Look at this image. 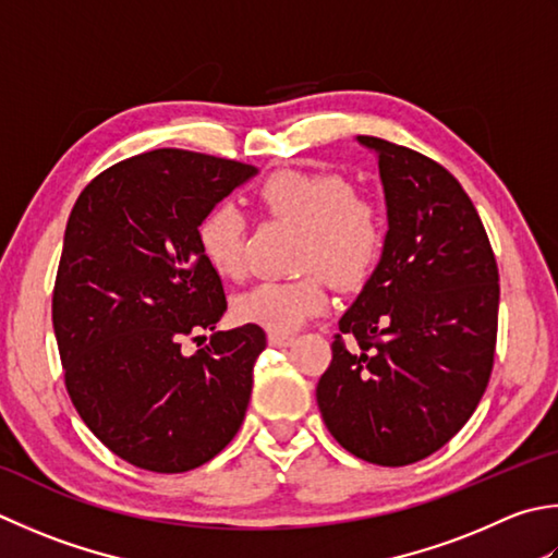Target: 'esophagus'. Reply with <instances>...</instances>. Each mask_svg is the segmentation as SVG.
I'll list each match as a JSON object with an SVG mask.
<instances>
[{
  "mask_svg": "<svg viewBox=\"0 0 558 558\" xmlns=\"http://www.w3.org/2000/svg\"><path fill=\"white\" fill-rule=\"evenodd\" d=\"M268 343L276 345V348L288 345V343H292V336L290 333H280V331H270L268 333Z\"/></svg>",
  "mask_w": 558,
  "mask_h": 558,
  "instance_id": "esophagus-1",
  "label": "esophagus"
}]
</instances>
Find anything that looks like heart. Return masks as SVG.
<instances>
[{
  "instance_id": "1",
  "label": "heart",
  "mask_w": 558,
  "mask_h": 558,
  "mask_svg": "<svg viewBox=\"0 0 558 558\" xmlns=\"http://www.w3.org/2000/svg\"><path fill=\"white\" fill-rule=\"evenodd\" d=\"M266 213L304 227L300 268L307 276L266 280L242 292L234 314L246 324L288 333L300 329L329 304L324 276L351 288L367 280L385 251L387 227L381 207L355 193L353 181L338 171H276L256 189ZM198 248L217 276L244 272V217L232 203H217L195 229Z\"/></svg>"
}]
</instances>
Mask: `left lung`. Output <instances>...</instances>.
I'll return each mask as SVG.
<instances>
[{
  "mask_svg": "<svg viewBox=\"0 0 558 558\" xmlns=\"http://www.w3.org/2000/svg\"><path fill=\"white\" fill-rule=\"evenodd\" d=\"M377 151L389 232L379 266L338 322L316 385L326 428L360 460L407 466L472 418L494 369L498 266L474 203L416 149ZM343 335L356 338L348 352Z\"/></svg>",
  "mask_w": 558,
  "mask_h": 558,
  "instance_id": "obj_1",
  "label": "left lung"
}]
</instances>
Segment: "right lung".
Instances as JSON below:
<instances>
[{
	"label": "right lung",
	"instance_id": "add662e5",
	"mask_svg": "<svg viewBox=\"0 0 558 558\" xmlns=\"http://www.w3.org/2000/svg\"><path fill=\"white\" fill-rule=\"evenodd\" d=\"M254 173L244 161L151 149L98 173L72 207L52 290L64 387L128 464L189 472L244 421L266 331H217L193 355L181 345L215 331L227 310L195 229Z\"/></svg>",
	"mask_w": 558,
	"mask_h": 558
}]
</instances>
